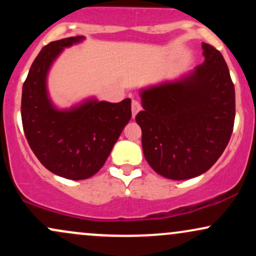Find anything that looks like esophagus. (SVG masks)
Listing matches in <instances>:
<instances>
[{"mask_svg": "<svg viewBox=\"0 0 256 256\" xmlns=\"http://www.w3.org/2000/svg\"><path fill=\"white\" fill-rule=\"evenodd\" d=\"M131 110H132V118H134V116H136V114L140 110V101H137V100H132Z\"/></svg>", "mask_w": 256, "mask_h": 256, "instance_id": "obj_1", "label": "esophagus"}]
</instances>
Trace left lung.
<instances>
[{
  "mask_svg": "<svg viewBox=\"0 0 256 256\" xmlns=\"http://www.w3.org/2000/svg\"><path fill=\"white\" fill-rule=\"evenodd\" d=\"M204 61L180 79L140 90L146 160L173 180L202 174L225 150L234 122V86L222 52L202 43Z\"/></svg>",
  "mask_w": 256,
  "mask_h": 256,
  "instance_id": "8db88e82",
  "label": "left lung"
}]
</instances>
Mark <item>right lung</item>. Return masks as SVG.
I'll return each mask as SVG.
<instances>
[{"instance_id":"obj_1","label":"right lung","mask_w":256,"mask_h":256,"mask_svg":"<svg viewBox=\"0 0 256 256\" xmlns=\"http://www.w3.org/2000/svg\"><path fill=\"white\" fill-rule=\"evenodd\" d=\"M84 36L55 40L43 46L22 85V120L28 146L40 164L54 174L80 180L104 165L131 119V100L118 104L90 98L68 110L52 104L46 77L64 48Z\"/></svg>"}]
</instances>
